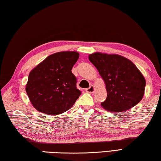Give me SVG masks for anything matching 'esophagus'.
<instances>
[{
  "instance_id": "esophagus-1",
  "label": "esophagus",
  "mask_w": 161,
  "mask_h": 161,
  "mask_svg": "<svg viewBox=\"0 0 161 161\" xmlns=\"http://www.w3.org/2000/svg\"><path fill=\"white\" fill-rule=\"evenodd\" d=\"M86 92H90V93H92V92H95V88H94V86L91 85V86L89 87L88 88L86 89Z\"/></svg>"
}]
</instances>
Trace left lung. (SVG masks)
Segmentation results:
<instances>
[{
    "label": "left lung",
    "instance_id": "left-lung-1",
    "mask_svg": "<svg viewBox=\"0 0 161 161\" xmlns=\"http://www.w3.org/2000/svg\"><path fill=\"white\" fill-rule=\"evenodd\" d=\"M89 60L105 82L108 95L101 103L104 109L115 112L126 111L142 100L146 80L130 60L120 55L100 52L90 54Z\"/></svg>",
    "mask_w": 161,
    "mask_h": 161
}]
</instances>
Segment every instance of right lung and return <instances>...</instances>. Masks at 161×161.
<instances>
[{"label": "right lung", "instance_id": "1", "mask_svg": "<svg viewBox=\"0 0 161 161\" xmlns=\"http://www.w3.org/2000/svg\"><path fill=\"white\" fill-rule=\"evenodd\" d=\"M78 58L76 52H57L31 70L25 90L34 108L44 114L56 115L74 105L81 94L71 72Z\"/></svg>", "mask_w": 161, "mask_h": 161}]
</instances>
